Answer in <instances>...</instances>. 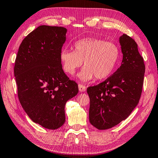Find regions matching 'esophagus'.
I'll list each match as a JSON object with an SVG mask.
<instances>
[{
	"instance_id": "1",
	"label": "esophagus",
	"mask_w": 158,
	"mask_h": 158,
	"mask_svg": "<svg viewBox=\"0 0 158 158\" xmlns=\"http://www.w3.org/2000/svg\"><path fill=\"white\" fill-rule=\"evenodd\" d=\"M79 90L81 92H84V91H86V87L85 85H82V84H79Z\"/></svg>"
}]
</instances>
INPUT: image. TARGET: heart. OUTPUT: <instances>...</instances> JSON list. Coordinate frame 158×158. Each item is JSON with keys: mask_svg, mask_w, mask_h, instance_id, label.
Returning a JSON list of instances; mask_svg holds the SVG:
<instances>
[{"mask_svg": "<svg viewBox=\"0 0 158 158\" xmlns=\"http://www.w3.org/2000/svg\"><path fill=\"white\" fill-rule=\"evenodd\" d=\"M120 58V49L116 44L106 40L87 38L77 41L73 51L62 50L60 60L64 71L73 75L83 64L79 78L87 81L94 78L102 80L112 74Z\"/></svg>", "mask_w": 158, "mask_h": 158, "instance_id": "b5f03b06", "label": "heart"}]
</instances>
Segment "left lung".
I'll return each mask as SVG.
<instances>
[{"mask_svg": "<svg viewBox=\"0 0 158 158\" xmlns=\"http://www.w3.org/2000/svg\"><path fill=\"white\" fill-rule=\"evenodd\" d=\"M123 54L117 71L98 85L89 87V122L99 130L108 129L125 120L140 100L145 66L137 43L127 34L120 37Z\"/></svg>", "mask_w": 158, "mask_h": 158, "instance_id": "1", "label": "left lung"}]
</instances>
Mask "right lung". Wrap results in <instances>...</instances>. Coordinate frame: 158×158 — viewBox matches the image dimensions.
Segmentation results:
<instances>
[{
	"label": "right lung",
	"mask_w": 158,
	"mask_h": 158,
	"mask_svg": "<svg viewBox=\"0 0 158 158\" xmlns=\"http://www.w3.org/2000/svg\"><path fill=\"white\" fill-rule=\"evenodd\" d=\"M67 31L63 27L40 25L22 41L15 62L21 105L33 122L52 130L63 125L65 104L79 91L60 60Z\"/></svg>",
	"instance_id": "1"
}]
</instances>
